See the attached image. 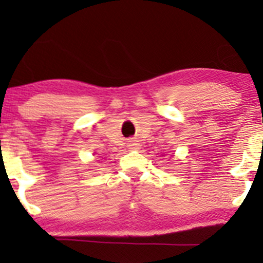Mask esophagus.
<instances>
[{
  "label": "esophagus",
  "instance_id": "esophagus-1",
  "mask_svg": "<svg viewBox=\"0 0 263 263\" xmlns=\"http://www.w3.org/2000/svg\"><path fill=\"white\" fill-rule=\"evenodd\" d=\"M127 146H128L129 148H136L137 146H139V143H137L136 140H129L128 143H127Z\"/></svg>",
  "mask_w": 263,
  "mask_h": 263
}]
</instances>
